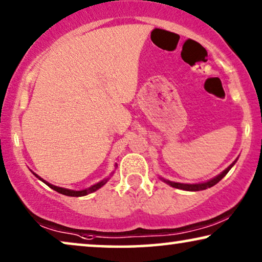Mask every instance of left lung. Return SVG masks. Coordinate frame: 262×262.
I'll use <instances>...</instances> for the list:
<instances>
[{
    "label": "left lung",
    "mask_w": 262,
    "mask_h": 262,
    "mask_svg": "<svg viewBox=\"0 0 262 262\" xmlns=\"http://www.w3.org/2000/svg\"><path fill=\"white\" fill-rule=\"evenodd\" d=\"M236 162V160L234 161L231 166L228 167L227 169H225L224 171H222L221 174H219L217 177H215L214 179H212V180L207 181V182H204V183H196V185H187V183H179V182H171V181H166V180H162L168 183V185H170L171 187H174V188H178V189H183V190H192V192H196V190H204V189H207V188H210V187H213L214 185H216V183L221 180L222 178L226 177V174L228 173L229 170H231L232 167L234 166V163Z\"/></svg>",
    "instance_id": "left-lung-1"
}]
</instances>
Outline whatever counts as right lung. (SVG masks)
Listing matches in <instances>:
<instances>
[{"label":"right lung","instance_id":"add662e5","mask_svg":"<svg viewBox=\"0 0 262 262\" xmlns=\"http://www.w3.org/2000/svg\"><path fill=\"white\" fill-rule=\"evenodd\" d=\"M34 175H35V177H36L37 179H40V180H41L42 182H45L47 186H49L52 189L56 190V192H58L60 194L67 195V196H83V195L91 194V193H93V192H95V190H97L99 188H101V187H102V186L104 185V183H106V182L108 181V179H106V180H102L101 182L96 183V185H94V186H92V187H89V188L83 189V190H70V189L61 188V187H56V186H54V185H50V183L45 181L43 179H41L40 177H38V175H36L35 173H34Z\"/></svg>","mask_w":262,"mask_h":262}]
</instances>
